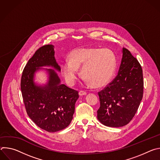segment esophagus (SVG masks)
Returning a JSON list of instances; mask_svg holds the SVG:
<instances>
[{
  "label": "esophagus",
  "mask_w": 160,
  "mask_h": 160,
  "mask_svg": "<svg viewBox=\"0 0 160 160\" xmlns=\"http://www.w3.org/2000/svg\"><path fill=\"white\" fill-rule=\"evenodd\" d=\"M79 95L80 96H85V95H86L87 94V92H85V91H83V90H80V91H79Z\"/></svg>",
  "instance_id": "obj_1"
}]
</instances>
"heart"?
<instances>
[{
	"label": "heart",
	"mask_w": 160,
	"mask_h": 160,
	"mask_svg": "<svg viewBox=\"0 0 160 160\" xmlns=\"http://www.w3.org/2000/svg\"><path fill=\"white\" fill-rule=\"evenodd\" d=\"M117 65L116 56L108 49L79 48L71 51L68 60L61 64V73L65 82L73 85L78 77V70L84 80L94 87L107 84L112 77Z\"/></svg>",
	"instance_id": "obj_1"
}]
</instances>
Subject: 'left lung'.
I'll return each mask as SVG.
<instances>
[{"mask_svg": "<svg viewBox=\"0 0 160 160\" xmlns=\"http://www.w3.org/2000/svg\"><path fill=\"white\" fill-rule=\"evenodd\" d=\"M117 76L98 92L100 107L98 119L103 125L120 127L128 124L138 109L143 96L142 67L130 52L122 49Z\"/></svg>", "mask_w": 160, "mask_h": 160, "instance_id": "left-lung-1", "label": "left lung"}]
</instances>
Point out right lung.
I'll use <instances>...</instances> for the list:
<instances>
[{
	"mask_svg": "<svg viewBox=\"0 0 160 160\" xmlns=\"http://www.w3.org/2000/svg\"><path fill=\"white\" fill-rule=\"evenodd\" d=\"M54 46L48 44L40 48L28 60L22 72L21 90L28 115L40 128L49 132L61 130L73 119L75 102L79 98L77 90L61 83L52 67L61 72L54 57ZM45 69L48 73L46 84L37 85L35 73Z\"/></svg>",
	"mask_w": 160,
	"mask_h": 160,
	"instance_id": "1",
	"label": "right lung"
}]
</instances>
